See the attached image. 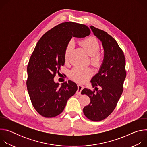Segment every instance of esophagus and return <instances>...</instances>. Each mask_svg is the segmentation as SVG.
<instances>
[{
    "mask_svg": "<svg viewBox=\"0 0 147 147\" xmlns=\"http://www.w3.org/2000/svg\"><path fill=\"white\" fill-rule=\"evenodd\" d=\"M77 87H78V90H77V94L78 95H80L81 94V91L82 90V89L84 88V86H81L80 84H78L77 85Z\"/></svg>",
    "mask_w": 147,
    "mask_h": 147,
    "instance_id": "esophagus-1",
    "label": "esophagus"
}]
</instances>
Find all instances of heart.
Segmentation results:
<instances>
[{
    "label": "heart",
    "mask_w": 147,
    "mask_h": 147,
    "mask_svg": "<svg viewBox=\"0 0 147 147\" xmlns=\"http://www.w3.org/2000/svg\"><path fill=\"white\" fill-rule=\"evenodd\" d=\"M80 44L85 49L87 53L91 56V61L92 64L96 67L101 65L103 56L101 53L98 52L99 45L98 40L93 36L87 38L80 41ZM73 47V42L70 41L67 44L65 51V60H68L69 55ZM93 71L91 68H81L76 67L70 72V77L78 82H83L87 81L92 74Z\"/></svg>",
    "instance_id": "b5f03b06"
}]
</instances>
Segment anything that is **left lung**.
<instances>
[{
  "label": "left lung",
  "mask_w": 147,
  "mask_h": 147,
  "mask_svg": "<svg viewBox=\"0 0 147 147\" xmlns=\"http://www.w3.org/2000/svg\"><path fill=\"white\" fill-rule=\"evenodd\" d=\"M90 28L94 35L102 42L104 49L103 62L91 82L95 90L98 86L102 90H97L95 92L84 88L81 94L87 95L90 99V104L83 108L84 114L92 121H99L112 113L121 95L126 76L125 60L123 51L113 37L92 26Z\"/></svg>",
  "instance_id": "left-lung-1"
}]
</instances>
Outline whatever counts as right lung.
<instances>
[{
	"label": "right lung",
	"mask_w": 147,
	"mask_h": 147,
	"mask_svg": "<svg viewBox=\"0 0 147 147\" xmlns=\"http://www.w3.org/2000/svg\"><path fill=\"white\" fill-rule=\"evenodd\" d=\"M90 33L86 25L65 22L47 32L38 42L27 66V87L33 107L41 116L49 118L60 114L77 91L73 81L59 87L53 78L65 65V49L71 38H84Z\"/></svg>",
	"instance_id": "1"
}]
</instances>
